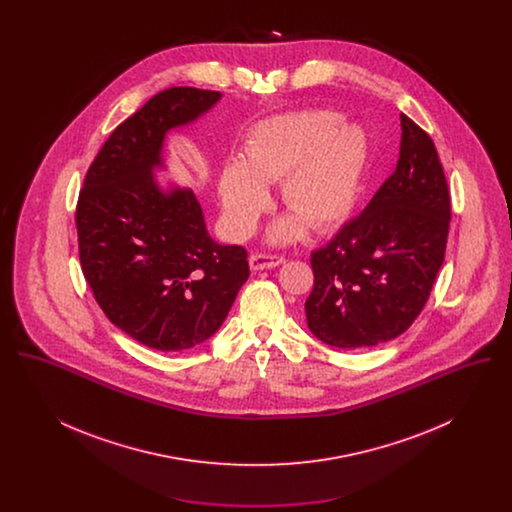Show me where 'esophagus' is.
<instances>
[{"instance_id":"34e87169","label":"esophagus","mask_w":512,"mask_h":512,"mask_svg":"<svg viewBox=\"0 0 512 512\" xmlns=\"http://www.w3.org/2000/svg\"><path fill=\"white\" fill-rule=\"evenodd\" d=\"M286 259L282 255H268V253H253L249 257V267L253 270H265V268L278 267Z\"/></svg>"}]
</instances>
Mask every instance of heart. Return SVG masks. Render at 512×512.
<instances>
[{"instance_id":"obj_1","label":"heart","mask_w":512,"mask_h":512,"mask_svg":"<svg viewBox=\"0 0 512 512\" xmlns=\"http://www.w3.org/2000/svg\"><path fill=\"white\" fill-rule=\"evenodd\" d=\"M368 159L365 132L334 111H299L259 124L242 163L220 174L222 211L230 230L247 236L270 203L268 182L282 178V201L293 215L272 228L274 242L305 230H328L355 207Z\"/></svg>"}]
</instances>
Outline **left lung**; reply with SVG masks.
I'll list each match as a JSON object with an SVG mask.
<instances>
[{
  "mask_svg": "<svg viewBox=\"0 0 512 512\" xmlns=\"http://www.w3.org/2000/svg\"><path fill=\"white\" fill-rule=\"evenodd\" d=\"M397 167L365 211L311 253L309 330L340 349H365L411 328L434 288L451 197L432 138L401 113Z\"/></svg>",
  "mask_w": 512,
  "mask_h": 512,
  "instance_id": "obj_1",
  "label": "left lung"
}]
</instances>
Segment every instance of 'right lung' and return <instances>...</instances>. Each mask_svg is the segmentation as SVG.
<instances>
[{
	"label": "right lung",
	"instance_id": "add662e5",
	"mask_svg": "<svg viewBox=\"0 0 512 512\" xmlns=\"http://www.w3.org/2000/svg\"><path fill=\"white\" fill-rule=\"evenodd\" d=\"M219 99L190 86L153 96L99 149L76 203L80 265L101 311L157 351L211 338L249 278L247 251L211 240L194 192L153 182L165 134Z\"/></svg>",
	"mask_w": 512,
	"mask_h": 512
}]
</instances>
